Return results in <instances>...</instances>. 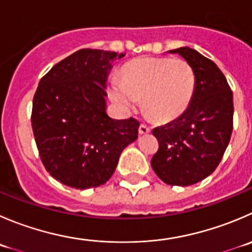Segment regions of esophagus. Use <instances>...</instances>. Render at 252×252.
<instances>
[{
  "label": "esophagus",
  "instance_id": "1",
  "mask_svg": "<svg viewBox=\"0 0 252 252\" xmlns=\"http://www.w3.org/2000/svg\"><path fill=\"white\" fill-rule=\"evenodd\" d=\"M150 126H148L146 124H141V126H139V134H141V135H143V134L150 133Z\"/></svg>",
  "mask_w": 252,
  "mask_h": 252
}]
</instances>
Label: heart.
Returning <instances> with one entry per match:
<instances>
[{
    "label": "heart",
    "instance_id": "1",
    "mask_svg": "<svg viewBox=\"0 0 252 252\" xmlns=\"http://www.w3.org/2000/svg\"><path fill=\"white\" fill-rule=\"evenodd\" d=\"M194 90L193 67L183 59L139 58L124 65L121 81L112 82L109 94L124 109L143 98V108L149 116L168 122L188 108Z\"/></svg>",
    "mask_w": 252,
    "mask_h": 252
}]
</instances>
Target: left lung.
Masks as SVG:
<instances>
[{"label": "left lung", "instance_id": "1", "mask_svg": "<svg viewBox=\"0 0 252 252\" xmlns=\"http://www.w3.org/2000/svg\"><path fill=\"white\" fill-rule=\"evenodd\" d=\"M189 63L196 90L178 118L153 130L158 150L151 167L171 186H191L208 177L221 161L233 131V91L213 61L191 48L171 50Z\"/></svg>", "mask_w": 252, "mask_h": 252}]
</instances>
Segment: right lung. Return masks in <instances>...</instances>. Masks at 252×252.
I'll return each mask as SVG.
<instances>
[{
    "label": "right lung",
    "instance_id": "obj_1",
    "mask_svg": "<svg viewBox=\"0 0 252 252\" xmlns=\"http://www.w3.org/2000/svg\"><path fill=\"white\" fill-rule=\"evenodd\" d=\"M124 54L81 49L39 81L32 128L45 170L69 187H98L111 178L126 146L138 139L136 119L106 113V81Z\"/></svg>",
    "mask_w": 252,
    "mask_h": 252
}]
</instances>
